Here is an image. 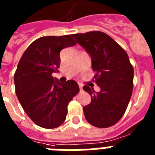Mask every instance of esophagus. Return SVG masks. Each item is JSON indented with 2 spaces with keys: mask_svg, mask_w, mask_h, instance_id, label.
Masks as SVG:
<instances>
[{
  "mask_svg": "<svg viewBox=\"0 0 155 155\" xmlns=\"http://www.w3.org/2000/svg\"><path fill=\"white\" fill-rule=\"evenodd\" d=\"M79 87H80V91H81V90H82V87H83V85H82L81 84H79Z\"/></svg>",
  "mask_w": 155,
  "mask_h": 155,
  "instance_id": "esophagus-1",
  "label": "esophagus"
}]
</instances>
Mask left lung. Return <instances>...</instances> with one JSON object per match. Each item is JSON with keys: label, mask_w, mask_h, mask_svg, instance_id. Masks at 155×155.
Here are the masks:
<instances>
[{"label": "left lung", "mask_w": 155, "mask_h": 155, "mask_svg": "<svg viewBox=\"0 0 155 155\" xmlns=\"http://www.w3.org/2000/svg\"><path fill=\"white\" fill-rule=\"evenodd\" d=\"M73 38L91 58L94 81L101 88L95 92L88 86L84 90L91 102L84 106L86 120L97 128L113 126L124 115L133 89V67L124 49L101 31L75 34Z\"/></svg>", "instance_id": "1"}]
</instances>
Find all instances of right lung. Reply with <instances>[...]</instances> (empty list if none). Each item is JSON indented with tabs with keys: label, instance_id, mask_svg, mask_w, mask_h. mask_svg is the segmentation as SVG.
<instances>
[{
	"label": "right lung",
	"instance_id": "add662e5",
	"mask_svg": "<svg viewBox=\"0 0 155 155\" xmlns=\"http://www.w3.org/2000/svg\"><path fill=\"white\" fill-rule=\"evenodd\" d=\"M75 44L71 35L39 38L27 47L18 64L14 75L16 96L26 114L41 128L63 124L68 105L80 91L75 80L61 84L52 76L60 67V52Z\"/></svg>",
	"mask_w": 155,
	"mask_h": 155
}]
</instances>
